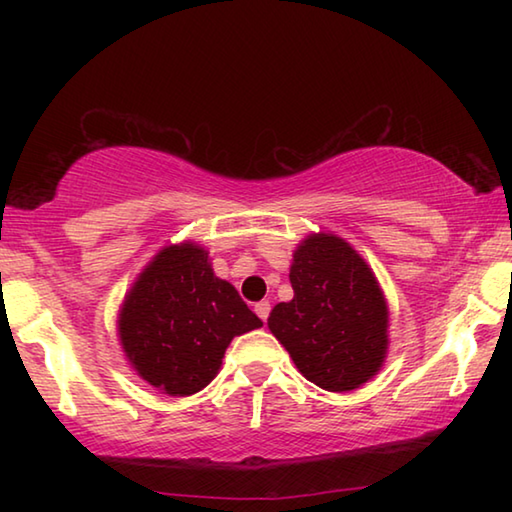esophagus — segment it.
<instances>
[{
  "label": "esophagus",
  "mask_w": 512,
  "mask_h": 512,
  "mask_svg": "<svg viewBox=\"0 0 512 512\" xmlns=\"http://www.w3.org/2000/svg\"><path fill=\"white\" fill-rule=\"evenodd\" d=\"M255 314L264 320L266 323V318H268V314H271V302L268 300H262V302H257L255 305Z\"/></svg>",
  "instance_id": "1"
}]
</instances>
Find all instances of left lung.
Wrapping results in <instances>:
<instances>
[{
	"label": "left lung",
	"instance_id": "left-lung-1",
	"mask_svg": "<svg viewBox=\"0 0 512 512\" xmlns=\"http://www.w3.org/2000/svg\"><path fill=\"white\" fill-rule=\"evenodd\" d=\"M293 300L268 329L311 384L345 393L379 372L388 350V305L372 268L348 241L318 232L293 253Z\"/></svg>",
	"mask_w": 512,
	"mask_h": 512
}]
</instances>
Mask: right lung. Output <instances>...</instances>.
<instances>
[{"mask_svg":"<svg viewBox=\"0 0 512 512\" xmlns=\"http://www.w3.org/2000/svg\"><path fill=\"white\" fill-rule=\"evenodd\" d=\"M262 327L230 282L192 241L162 248L119 309L126 359L158 391L187 397L210 384L235 336Z\"/></svg>","mask_w":512,"mask_h":512,"instance_id":"1","label":"right lung"}]
</instances>
